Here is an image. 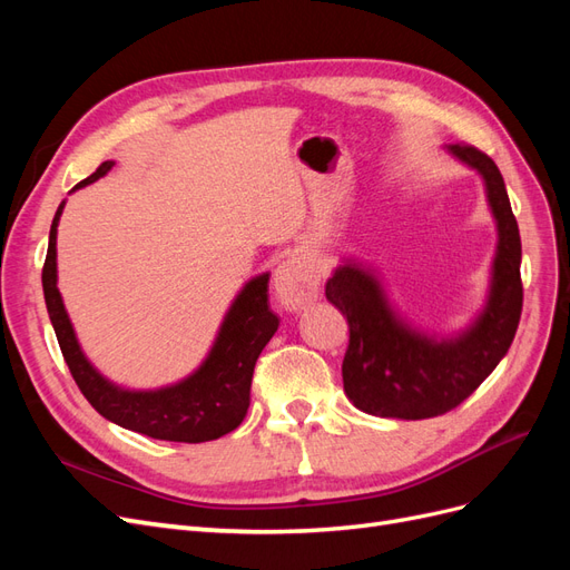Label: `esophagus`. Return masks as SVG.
Instances as JSON below:
<instances>
[{
    "label": "esophagus",
    "mask_w": 570,
    "mask_h": 570,
    "mask_svg": "<svg viewBox=\"0 0 570 570\" xmlns=\"http://www.w3.org/2000/svg\"><path fill=\"white\" fill-rule=\"evenodd\" d=\"M318 271L312 256L297 252L287 256L273 273V295L285 312H302L318 297Z\"/></svg>",
    "instance_id": "esophagus-1"
}]
</instances>
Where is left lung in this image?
Instances as JSON below:
<instances>
[{
  "label": "left lung",
  "mask_w": 570,
  "mask_h": 570,
  "mask_svg": "<svg viewBox=\"0 0 570 570\" xmlns=\"http://www.w3.org/2000/svg\"><path fill=\"white\" fill-rule=\"evenodd\" d=\"M444 149L482 178L494 218L497 249L485 304L456 333H428L396 308L381 271L342 258L325 283V297L350 323L344 392L371 416L421 421L459 406L507 356L521 321V235L504 178L475 147Z\"/></svg>",
  "instance_id": "obj_1"
}]
</instances>
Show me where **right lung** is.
Here are the masks:
<instances>
[{"mask_svg": "<svg viewBox=\"0 0 570 570\" xmlns=\"http://www.w3.org/2000/svg\"><path fill=\"white\" fill-rule=\"evenodd\" d=\"M111 168L114 161H105L71 193L105 178ZM63 206L66 199L59 204L49 228L42 289L61 354L85 400L107 421L154 440L197 444L228 435L245 419L254 364L281 323L268 308V273H258L239 287L218 325L209 352L193 373L154 390L120 387L101 375L85 356L57 287V228Z\"/></svg>", "mask_w": 570, "mask_h": 570, "instance_id": "right-lung-1", "label": "right lung"}]
</instances>
